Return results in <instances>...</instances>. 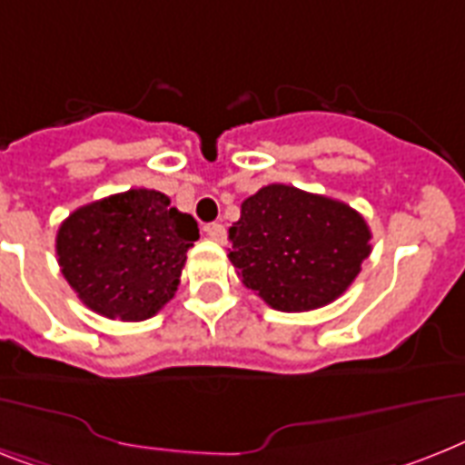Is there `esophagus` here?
Returning a JSON list of instances; mask_svg holds the SVG:
<instances>
[{
	"mask_svg": "<svg viewBox=\"0 0 465 465\" xmlns=\"http://www.w3.org/2000/svg\"><path fill=\"white\" fill-rule=\"evenodd\" d=\"M205 232H207V236H210L213 241H217V243H224L226 241L224 224H217V222H214V224H207Z\"/></svg>",
	"mask_w": 465,
	"mask_h": 465,
	"instance_id": "esophagus-1",
	"label": "esophagus"
}]
</instances>
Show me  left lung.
<instances>
[{"instance_id": "1", "label": "left lung", "mask_w": 465, "mask_h": 465, "mask_svg": "<svg viewBox=\"0 0 465 465\" xmlns=\"http://www.w3.org/2000/svg\"><path fill=\"white\" fill-rule=\"evenodd\" d=\"M368 224L341 200L270 183L243 200L229 229L241 282L282 312L315 311L341 296L370 255Z\"/></svg>"}]
</instances>
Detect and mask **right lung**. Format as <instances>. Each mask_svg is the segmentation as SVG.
<instances>
[{
    "mask_svg": "<svg viewBox=\"0 0 465 465\" xmlns=\"http://www.w3.org/2000/svg\"><path fill=\"white\" fill-rule=\"evenodd\" d=\"M160 191L131 188L78 207L56 232L64 279L97 315L153 318L173 298L198 222Z\"/></svg>",
    "mask_w": 465,
    "mask_h": 465,
    "instance_id": "right-lung-1",
    "label": "right lung"
}]
</instances>
